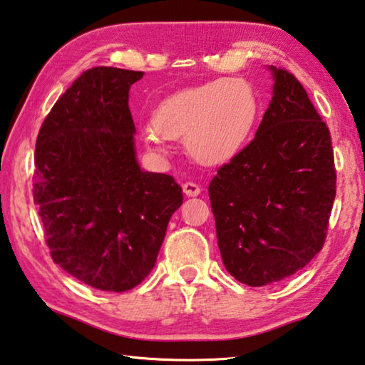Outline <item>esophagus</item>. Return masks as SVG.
Returning <instances> with one entry per match:
<instances>
[{
    "instance_id": "1",
    "label": "esophagus",
    "mask_w": 365,
    "mask_h": 365,
    "mask_svg": "<svg viewBox=\"0 0 365 365\" xmlns=\"http://www.w3.org/2000/svg\"><path fill=\"white\" fill-rule=\"evenodd\" d=\"M182 190H184V194H186V195L195 197V195L200 194L202 189H200L199 184H195V182H184L182 184Z\"/></svg>"
}]
</instances>
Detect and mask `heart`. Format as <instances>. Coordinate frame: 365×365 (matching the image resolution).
<instances>
[{
  "label": "heart",
  "instance_id": "b5f03b06",
  "mask_svg": "<svg viewBox=\"0 0 365 365\" xmlns=\"http://www.w3.org/2000/svg\"><path fill=\"white\" fill-rule=\"evenodd\" d=\"M257 113L259 101L247 82L217 79L165 98L143 134L157 148L165 147L168 139H186L194 160L222 165L246 145Z\"/></svg>",
  "mask_w": 365,
  "mask_h": 365
}]
</instances>
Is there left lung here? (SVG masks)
<instances>
[{
    "label": "left lung",
    "mask_w": 365,
    "mask_h": 365,
    "mask_svg": "<svg viewBox=\"0 0 365 365\" xmlns=\"http://www.w3.org/2000/svg\"><path fill=\"white\" fill-rule=\"evenodd\" d=\"M272 71L255 137L208 186L223 264L249 286L289 278L320 252L336 195L328 126L289 71Z\"/></svg>",
    "instance_id": "1"
}]
</instances>
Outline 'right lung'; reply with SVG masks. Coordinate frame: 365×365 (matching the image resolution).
Segmentation results:
<instances>
[{"label": "right lung", "mask_w": 365, "mask_h": 365, "mask_svg": "<svg viewBox=\"0 0 365 365\" xmlns=\"http://www.w3.org/2000/svg\"><path fill=\"white\" fill-rule=\"evenodd\" d=\"M140 71H83L48 113L35 145L34 202L55 264L101 291L135 288L182 204L170 175L142 171L129 88Z\"/></svg>", "instance_id": "1"}]
</instances>
